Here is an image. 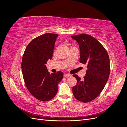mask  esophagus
Returning a JSON list of instances; mask_svg holds the SVG:
<instances>
[{
	"label": "esophagus",
	"instance_id": "34e87169",
	"mask_svg": "<svg viewBox=\"0 0 127 127\" xmlns=\"http://www.w3.org/2000/svg\"><path fill=\"white\" fill-rule=\"evenodd\" d=\"M64 76L66 77H68L71 76V75L70 74H64Z\"/></svg>",
	"mask_w": 127,
	"mask_h": 127
}]
</instances>
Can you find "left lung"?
<instances>
[{
  "mask_svg": "<svg viewBox=\"0 0 127 127\" xmlns=\"http://www.w3.org/2000/svg\"><path fill=\"white\" fill-rule=\"evenodd\" d=\"M71 37L79 44V62L87 66L84 79L73 75L77 83L72 87V93L77 100L89 102L98 96L107 82L110 71L109 57L103 46L91 35L82 34Z\"/></svg>",
  "mask_w": 127,
  "mask_h": 127,
  "instance_id": "left-lung-1",
  "label": "left lung"
}]
</instances>
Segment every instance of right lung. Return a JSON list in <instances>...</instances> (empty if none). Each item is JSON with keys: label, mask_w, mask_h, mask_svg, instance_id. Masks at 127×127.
I'll list each match as a JSON object with an SVG mask.
<instances>
[{"label": "right lung", "mask_w": 127, "mask_h": 127, "mask_svg": "<svg viewBox=\"0 0 127 127\" xmlns=\"http://www.w3.org/2000/svg\"><path fill=\"white\" fill-rule=\"evenodd\" d=\"M57 34L45 33L32 40L27 46L22 61L25 85L34 97L48 101L58 92V84L63 79V72H48L46 64L51 59Z\"/></svg>", "instance_id": "obj_1"}]
</instances>
